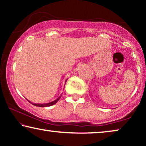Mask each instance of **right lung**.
Here are the masks:
<instances>
[{"label":"right lung","instance_id":"right-lung-1","mask_svg":"<svg viewBox=\"0 0 146 146\" xmlns=\"http://www.w3.org/2000/svg\"><path fill=\"white\" fill-rule=\"evenodd\" d=\"M66 81H67V80H66ZM61 96L60 97L58 98L56 100H55L51 102L46 103V104H34V103H32L31 102H30V101H29V102H31L32 104L34 105V106H38V107H48V106H51L55 104L56 103H57L58 101L59 100Z\"/></svg>","mask_w":146,"mask_h":146}]
</instances>
